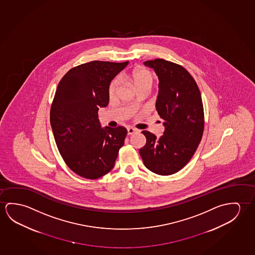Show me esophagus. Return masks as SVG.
I'll use <instances>...</instances> for the list:
<instances>
[{"mask_svg": "<svg viewBox=\"0 0 255 255\" xmlns=\"http://www.w3.org/2000/svg\"><path fill=\"white\" fill-rule=\"evenodd\" d=\"M136 132H137V130L135 129V128H128V135H131V134L136 133Z\"/></svg>", "mask_w": 255, "mask_h": 255, "instance_id": "34e87169", "label": "esophagus"}]
</instances>
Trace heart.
Wrapping results in <instances>:
<instances>
[{
    "label": "heart",
    "instance_id": "1",
    "mask_svg": "<svg viewBox=\"0 0 255 255\" xmlns=\"http://www.w3.org/2000/svg\"><path fill=\"white\" fill-rule=\"evenodd\" d=\"M128 78L133 82V85L135 86V88L137 89H141L142 88L151 89L153 84V77L147 69H133V71L130 72L129 74L128 75ZM119 85H120V81L118 78L114 79V81L111 82L108 89V94L111 98H114L116 96Z\"/></svg>",
    "mask_w": 255,
    "mask_h": 255
}]
</instances>
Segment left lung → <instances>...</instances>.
Here are the masks:
<instances>
[{
    "instance_id": "left-lung-1",
    "label": "left lung",
    "mask_w": 255,
    "mask_h": 255,
    "mask_svg": "<svg viewBox=\"0 0 255 255\" xmlns=\"http://www.w3.org/2000/svg\"><path fill=\"white\" fill-rule=\"evenodd\" d=\"M158 75L156 110L163 120L164 133L159 138L142 131L146 144L139 150L144 166L160 175L182 169L198 148L204 131L201 94L186 69L165 59L144 62Z\"/></svg>"
}]
</instances>
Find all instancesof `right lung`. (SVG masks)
Returning <instances> with one entry per match:
<instances>
[{
	"label": "right lung",
	"instance_id": "obj_1",
	"mask_svg": "<svg viewBox=\"0 0 255 255\" xmlns=\"http://www.w3.org/2000/svg\"><path fill=\"white\" fill-rule=\"evenodd\" d=\"M128 65L91 61L71 69L58 83L50 125L62 158L81 177L109 173L124 144L125 128H102L97 113L108 105L111 81Z\"/></svg>",
	"mask_w": 255,
	"mask_h": 255
}]
</instances>
